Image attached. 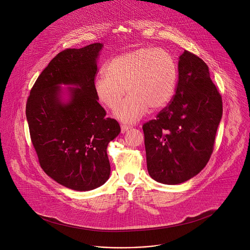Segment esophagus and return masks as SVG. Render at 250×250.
I'll use <instances>...</instances> for the list:
<instances>
[{
    "mask_svg": "<svg viewBox=\"0 0 250 250\" xmlns=\"http://www.w3.org/2000/svg\"><path fill=\"white\" fill-rule=\"evenodd\" d=\"M131 126H127V125H121V132L124 134L125 132H127L129 129H131Z\"/></svg>",
    "mask_w": 250,
    "mask_h": 250,
    "instance_id": "1",
    "label": "esophagus"
}]
</instances>
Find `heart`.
I'll return each instance as SVG.
<instances>
[{"label":"heart","instance_id":"obj_1","mask_svg":"<svg viewBox=\"0 0 250 250\" xmlns=\"http://www.w3.org/2000/svg\"><path fill=\"white\" fill-rule=\"evenodd\" d=\"M178 81V66L167 50L142 47L112 58L105 75L94 82L97 100L110 109L129 95L115 111L123 122H136L147 111L167 106L172 99Z\"/></svg>","mask_w":250,"mask_h":250}]
</instances>
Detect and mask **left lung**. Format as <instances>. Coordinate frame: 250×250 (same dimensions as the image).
<instances>
[{"mask_svg":"<svg viewBox=\"0 0 250 250\" xmlns=\"http://www.w3.org/2000/svg\"><path fill=\"white\" fill-rule=\"evenodd\" d=\"M178 71L171 101L143 126L148 173L167 185L186 182L206 167L222 116V98L208 65L185 50Z\"/></svg>","mask_w":250,"mask_h":250,"instance_id":"obj_1","label":"left lung"}]
</instances>
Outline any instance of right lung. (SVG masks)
<instances>
[{"mask_svg": "<svg viewBox=\"0 0 250 250\" xmlns=\"http://www.w3.org/2000/svg\"><path fill=\"white\" fill-rule=\"evenodd\" d=\"M102 43L59 53L41 72L27 100L33 145L44 172L74 190L94 189L110 173L107 144L120 133L94 93L96 60ZM71 84V99H60L59 84Z\"/></svg>", "mask_w": 250, "mask_h": 250, "instance_id": "obj_1", "label": "right lung"}]
</instances>
